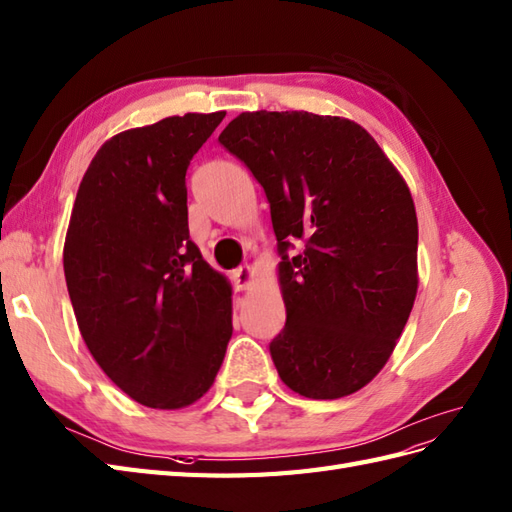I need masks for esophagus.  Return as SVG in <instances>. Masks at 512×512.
Wrapping results in <instances>:
<instances>
[{"label": "esophagus", "instance_id": "1", "mask_svg": "<svg viewBox=\"0 0 512 512\" xmlns=\"http://www.w3.org/2000/svg\"><path fill=\"white\" fill-rule=\"evenodd\" d=\"M232 282H234V289H236V291L247 289V286L254 282V267L243 265V267H239V269H234V271H232Z\"/></svg>", "mask_w": 512, "mask_h": 512}]
</instances>
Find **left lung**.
<instances>
[{
  "instance_id": "left-lung-1",
  "label": "left lung",
  "mask_w": 512,
  "mask_h": 512,
  "mask_svg": "<svg viewBox=\"0 0 512 512\" xmlns=\"http://www.w3.org/2000/svg\"><path fill=\"white\" fill-rule=\"evenodd\" d=\"M219 143L265 189L286 306L269 343L278 376L310 400L363 389L393 354L417 295V215L373 136L343 117L241 112ZM291 240L302 255L288 256Z\"/></svg>"
}]
</instances>
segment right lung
Masks as SVG:
<instances>
[{"instance_id":"obj_1","label":"right lung","mask_w":512,"mask_h":512,"mask_svg":"<svg viewBox=\"0 0 512 512\" xmlns=\"http://www.w3.org/2000/svg\"><path fill=\"white\" fill-rule=\"evenodd\" d=\"M226 112H186L106 141L65 239L78 328L134 402L176 410L215 382L232 336V286L189 236L186 169Z\"/></svg>"}]
</instances>
